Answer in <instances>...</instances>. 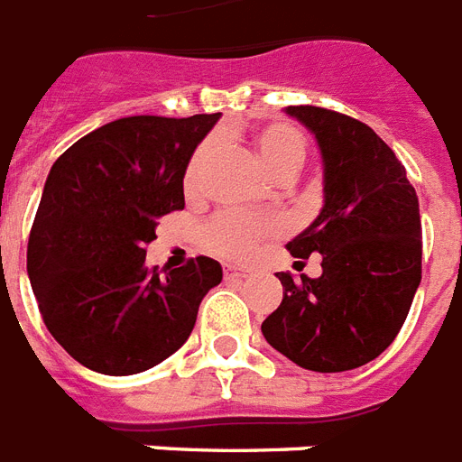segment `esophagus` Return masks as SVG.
Here are the masks:
<instances>
[{
	"mask_svg": "<svg viewBox=\"0 0 462 462\" xmlns=\"http://www.w3.org/2000/svg\"><path fill=\"white\" fill-rule=\"evenodd\" d=\"M248 269L234 267V264H226V267H224V279H226V282H241V279H248Z\"/></svg>",
	"mask_w": 462,
	"mask_h": 462,
	"instance_id": "34e87169",
	"label": "esophagus"
}]
</instances>
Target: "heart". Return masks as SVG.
I'll use <instances>...</instances> for the list:
<instances>
[{
  "label": "heart",
  "mask_w": 462,
  "mask_h": 462,
  "mask_svg": "<svg viewBox=\"0 0 462 462\" xmlns=\"http://www.w3.org/2000/svg\"><path fill=\"white\" fill-rule=\"evenodd\" d=\"M253 145L257 157L274 179L289 180L293 179L302 162L308 157V143L300 131H295L289 124H267L260 131H254ZM214 152V140H205L193 152L183 173V188L186 193H195L200 186L202 169ZM274 231V221L257 219L248 214L224 212L217 214L205 228V248L212 250L226 260H243L254 253L262 238H267Z\"/></svg>",
  "instance_id": "obj_1"
}]
</instances>
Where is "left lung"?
I'll return each mask as SVG.
<instances>
[{"mask_svg":"<svg viewBox=\"0 0 462 462\" xmlns=\"http://www.w3.org/2000/svg\"><path fill=\"white\" fill-rule=\"evenodd\" d=\"M317 140L324 205L286 245L322 254V276L279 272L282 305L262 322L272 348L312 372H346L389 348L422 279L415 188L367 124L322 106H286Z\"/></svg>","mask_w":462,"mask_h":462,"instance_id":"8db88e82","label":"left lung"}]
</instances>
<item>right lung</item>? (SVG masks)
I'll return each instance as SVG.
<instances>
[{
  "label": "right lung",
  "instance_id": "add662e5",
  "mask_svg": "<svg viewBox=\"0 0 462 462\" xmlns=\"http://www.w3.org/2000/svg\"><path fill=\"white\" fill-rule=\"evenodd\" d=\"M221 114L126 116L73 143L51 167L28 238L44 327L88 370L126 377L188 341L221 264H145L164 214L186 208L183 173Z\"/></svg>",
  "mask_w": 462,
  "mask_h": 462
}]
</instances>
